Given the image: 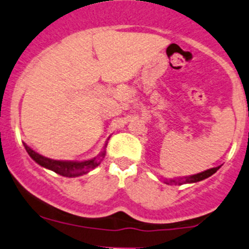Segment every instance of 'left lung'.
I'll return each instance as SVG.
<instances>
[{"label": "left lung", "instance_id": "left-lung-1", "mask_svg": "<svg viewBox=\"0 0 249 249\" xmlns=\"http://www.w3.org/2000/svg\"><path fill=\"white\" fill-rule=\"evenodd\" d=\"M221 168V166L214 167V168L208 169V171H204L201 173H198V174L195 175H190V177H184V178H179V179H173V180H167L166 182L167 185H182V184H192V182H198L201 181V180L206 179V178L211 177V175L214 174L218 169Z\"/></svg>", "mask_w": 249, "mask_h": 249}]
</instances>
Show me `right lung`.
Here are the masks:
<instances>
[{"label": "right lung", "mask_w": 249, "mask_h": 249, "mask_svg": "<svg viewBox=\"0 0 249 249\" xmlns=\"http://www.w3.org/2000/svg\"><path fill=\"white\" fill-rule=\"evenodd\" d=\"M23 146H25L28 155L35 160L36 163L40 164L44 168H48L50 171H53L57 174L67 178L80 177V175L86 174V173L94 169L100 164V162L105 158V154H106V151L104 150L103 153L99 154V156L87 160V161H57V160H51L39 155L38 153L32 150L26 143H23ZM105 146H107V144Z\"/></svg>", "instance_id": "obj_1"}]
</instances>
